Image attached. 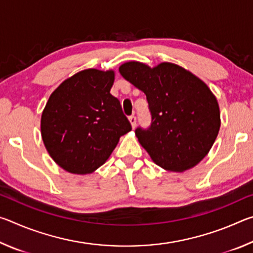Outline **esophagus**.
I'll return each instance as SVG.
<instances>
[{
	"label": "esophagus",
	"instance_id": "34e87169",
	"mask_svg": "<svg viewBox=\"0 0 253 253\" xmlns=\"http://www.w3.org/2000/svg\"><path fill=\"white\" fill-rule=\"evenodd\" d=\"M129 122H130V125H131V127H132V129H134V128L136 127V117L134 116V115H131V116H129Z\"/></svg>",
	"mask_w": 253,
	"mask_h": 253
}]
</instances>
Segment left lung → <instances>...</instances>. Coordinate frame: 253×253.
Wrapping results in <instances>:
<instances>
[{
  "mask_svg": "<svg viewBox=\"0 0 253 253\" xmlns=\"http://www.w3.org/2000/svg\"><path fill=\"white\" fill-rule=\"evenodd\" d=\"M127 81L146 95L148 129L135 134L152 161L169 172L193 169L208 155L221 126L220 108L207 84L183 67L128 61L119 67Z\"/></svg>",
  "mask_w": 253,
  "mask_h": 253,
  "instance_id": "obj_1",
  "label": "left lung"
}]
</instances>
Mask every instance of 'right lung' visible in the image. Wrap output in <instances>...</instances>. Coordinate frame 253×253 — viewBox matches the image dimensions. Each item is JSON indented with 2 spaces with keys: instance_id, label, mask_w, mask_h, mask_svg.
<instances>
[{
  "instance_id": "right-lung-1",
  "label": "right lung",
  "mask_w": 253,
  "mask_h": 253,
  "mask_svg": "<svg viewBox=\"0 0 253 253\" xmlns=\"http://www.w3.org/2000/svg\"><path fill=\"white\" fill-rule=\"evenodd\" d=\"M114 81V70L85 69L50 95L42 111L41 136L51 158L67 172H95L131 130L121 102L110 93Z\"/></svg>"
}]
</instances>
